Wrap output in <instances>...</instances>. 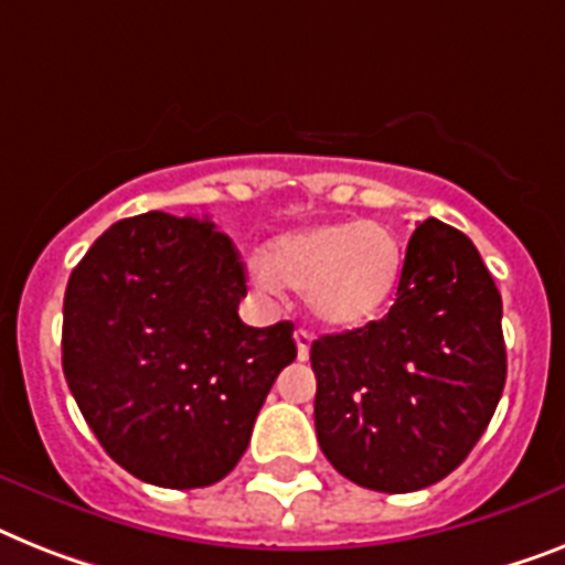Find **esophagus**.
Segmentation results:
<instances>
[{
  "label": "esophagus",
  "instance_id": "obj_1",
  "mask_svg": "<svg viewBox=\"0 0 565 565\" xmlns=\"http://www.w3.org/2000/svg\"><path fill=\"white\" fill-rule=\"evenodd\" d=\"M294 340H297V358H300V361H309L311 334L306 332V329H297V332H294Z\"/></svg>",
  "mask_w": 565,
  "mask_h": 565
}]
</instances>
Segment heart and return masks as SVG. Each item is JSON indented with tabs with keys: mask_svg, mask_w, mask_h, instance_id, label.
<instances>
[{
	"mask_svg": "<svg viewBox=\"0 0 565 565\" xmlns=\"http://www.w3.org/2000/svg\"><path fill=\"white\" fill-rule=\"evenodd\" d=\"M398 236L381 222H332L294 231L271 242L254 263L259 291L306 294L317 323L349 332L372 323L390 306L401 279Z\"/></svg>",
	"mask_w": 565,
	"mask_h": 565,
	"instance_id": "1",
	"label": "heart"
}]
</instances>
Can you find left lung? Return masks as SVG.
I'll list each match as a JSON object with an SVG mask.
<instances>
[{
	"label": "left lung",
	"mask_w": 565,
	"mask_h": 565,
	"mask_svg": "<svg viewBox=\"0 0 565 565\" xmlns=\"http://www.w3.org/2000/svg\"><path fill=\"white\" fill-rule=\"evenodd\" d=\"M317 441L361 488L422 491L468 459L505 386L502 297L439 218L409 236L390 315L311 343Z\"/></svg>",
	"instance_id": "8db88e82"
}]
</instances>
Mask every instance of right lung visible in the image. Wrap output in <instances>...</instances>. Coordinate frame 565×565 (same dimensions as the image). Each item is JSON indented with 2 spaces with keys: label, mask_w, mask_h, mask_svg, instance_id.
I'll return each instance as SVG.
<instances>
[{
  "label": "right lung",
  "mask_w": 565,
  "mask_h": 565,
  "mask_svg": "<svg viewBox=\"0 0 565 565\" xmlns=\"http://www.w3.org/2000/svg\"><path fill=\"white\" fill-rule=\"evenodd\" d=\"M245 265L210 218H120L63 300V372L106 454L141 482L207 488L250 441L265 395L297 358L288 320H239Z\"/></svg>",
  "instance_id": "add662e5"
}]
</instances>
